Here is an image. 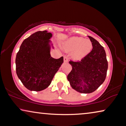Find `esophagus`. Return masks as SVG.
<instances>
[{"instance_id":"1","label":"esophagus","mask_w":126,"mask_h":126,"mask_svg":"<svg viewBox=\"0 0 126 126\" xmlns=\"http://www.w3.org/2000/svg\"><path fill=\"white\" fill-rule=\"evenodd\" d=\"M63 61H64L65 63H67L68 62V58H67V56H64V57H63Z\"/></svg>"}]
</instances>
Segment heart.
I'll use <instances>...</instances> for the list:
<instances>
[{"mask_svg": "<svg viewBox=\"0 0 126 126\" xmlns=\"http://www.w3.org/2000/svg\"><path fill=\"white\" fill-rule=\"evenodd\" d=\"M64 48L67 51L73 50L72 56L77 60L82 59L91 52L93 45L90 40L82 37H73L65 42Z\"/></svg>", "mask_w": 126, "mask_h": 126, "instance_id": "obj_1", "label": "heart"}]
</instances>
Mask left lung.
<instances>
[{
  "instance_id": "obj_1",
  "label": "left lung",
  "mask_w": 126,
  "mask_h": 126,
  "mask_svg": "<svg viewBox=\"0 0 126 126\" xmlns=\"http://www.w3.org/2000/svg\"><path fill=\"white\" fill-rule=\"evenodd\" d=\"M88 37L92 43V50L81 61H69L72 69L67 77L72 88L84 94L94 92L102 84L108 69L103 47L93 37Z\"/></svg>"
}]
</instances>
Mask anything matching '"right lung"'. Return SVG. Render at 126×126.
Instances as JSON below:
<instances>
[{
	"mask_svg": "<svg viewBox=\"0 0 126 126\" xmlns=\"http://www.w3.org/2000/svg\"><path fill=\"white\" fill-rule=\"evenodd\" d=\"M47 31H37L25 39L16 57V70L24 86L31 91L43 90L50 85L54 76L63 63V57H51L50 39Z\"/></svg>",
	"mask_w": 126,
	"mask_h": 126,
	"instance_id": "add662e5",
	"label": "right lung"
}]
</instances>
